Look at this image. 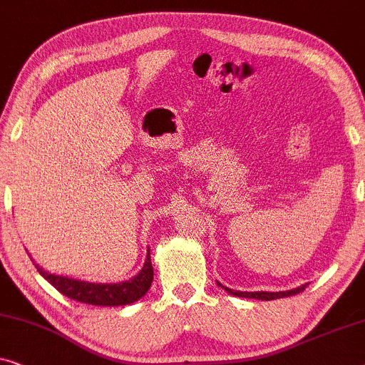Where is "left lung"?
I'll list each match as a JSON object with an SVG mask.
<instances>
[{"label": "left lung", "mask_w": 365, "mask_h": 365, "mask_svg": "<svg viewBox=\"0 0 365 365\" xmlns=\"http://www.w3.org/2000/svg\"><path fill=\"white\" fill-rule=\"evenodd\" d=\"M218 286H222L228 294L238 296V297H251V299H261V301H271V299H279V297H287V296H294L299 294V292L304 291V287L307 284H302L299 287H294V289L289 291H278V292H269V291H255V292H248V291H233L230 287L223 286L222 283H218Z\"/></svg>", "instance_id": "left-lung-1"}]
</instances>
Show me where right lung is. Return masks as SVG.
Listing matches in <instances>:
<instances>
[{
  "label": "right lung",
  "mask_w": 365,
  "mask_h": 365,
  "mask_svg": "<svg viewBox=\"0 0 365 365\" xmlns=\"http://www.w3.org/2000/svg\"><path fill=\"white\" fill-rule=\"evenodd\" d=\"M34 266L36 269L39 271V274L43 276L49 284H53L59 292H63L64 296L92 306L132 304V302H135L140 299V297L145 296V292L150 289L153 281L150 250H147V258L145 263L142 266V269L138 271L133 278L120 281V283H91V281L76 279L71 278V276L53 274L36 263Z\"/></svg>",
  "instance_id": "right-lung-1"
}]
</instances>
